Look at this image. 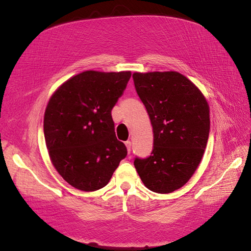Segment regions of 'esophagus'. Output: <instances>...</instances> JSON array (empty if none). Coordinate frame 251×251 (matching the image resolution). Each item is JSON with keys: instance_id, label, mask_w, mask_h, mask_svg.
I'll list each match as a JSON object with an SVG mask.
<instances>
[{"instance_id": "1", "label": "esophagus", "mask_w": 251, "mask_h": 251, "mask_svg": "<svg viewBox=\"0 0 251 251\" xmlns=\"http://www.w3.org/2000/svg\"><path fill=\"white\" fill-rule=\"evenodd\" d=\"M125 145H126V147H127L128 153H130V151H131V142H130V141H126Z\"/></svg>"}]
</instances>
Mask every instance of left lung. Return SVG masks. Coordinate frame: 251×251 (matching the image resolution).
I'll use <instances>...</instances> for the list:
<instances>
[{
	"label": "left lung",
	"instance_id": "8db88e82",
	"mask_svg": "<svg viewBox=\"0 0 251 251\" xmlns=\"http://www.w3.org/2000/svg\"><path fill=\"white\" fill-rule=\"evenodd\" d=\"M132 78L153 131L151 155L136 158L134 166L147 189L168 194L183 187L201 161L210 132L208 101L175 71L136 72Z\"/></svg>",
	"mask_w": 251,
	"mask_h": 251
}]
</instances>
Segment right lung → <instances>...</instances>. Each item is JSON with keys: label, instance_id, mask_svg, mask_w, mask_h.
Here are the masks:
<instances>
[{"label": "right lung", "instance_id": "right-lung-1", "mask_svg": "<svg viewBox=\"0 0 251 251\" xmlns=\"http://www.w3.org/2000/svg\"><path fill=\"white\" fill-rule=\"evenodd\" d=\"M130 71H85L71 77L50 96L43 130L50 159L72 187L104 188L127 155L115 137L111 110L123 94Z\"/></svg>", "mask_w": 251, "mask_h": 251}]
</instances>
